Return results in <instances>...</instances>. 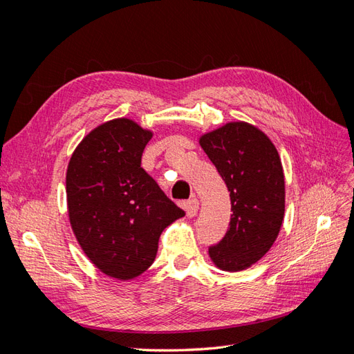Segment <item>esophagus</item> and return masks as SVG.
<instances>
[{"instance_id":"obj_1","label":"esophagus","mask_w":354,"mask_h":354,"mask_svg":"<svg viewBox=\"0 0 354 354\" xmlns=\"http://www.w3.org/2000/svg\"><path fill=\"white\" fill-rule=\"evenodd\" d=\"M185 209H186L187 217H195L198 209H199V201H198L196 198L187 201V202L185 203Z\"/></svg>"}]
</instances>
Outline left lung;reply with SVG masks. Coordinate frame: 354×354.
<instances>
[{
	"mask_svg": "<svg viewBox=\"0 0 354 354\" xmlns=\"http://www.w3.org/2000/svg\"><path fill=\"white\" fill-rule=\"evenodd\" d=\"M199 145L230 192L232 217L224 238L208 254L218 269L241 272L272 248L285 214L279 153L259 128L227 122L201 136Z\"/></svg>",
	"mask_w": 354,
	"mask_h": 354,
	"instance_id": "1",
	"label": "left lung"
}]
</instances>
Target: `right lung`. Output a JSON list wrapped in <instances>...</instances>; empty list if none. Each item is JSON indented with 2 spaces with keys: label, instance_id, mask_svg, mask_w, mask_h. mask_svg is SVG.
Masks as SVG:
<instances>
[{
  "label": "right lung",
  "instance_id": "right-lung-1",
  "mask_svg": "<svg viewBox=\"0 0 354 354\" xmlns=\"http://www.w3.org/2000/svg\"><path fill=\"white\" fill-rule=\"evenodd\" d=\"M152 136L128 118H116L82 138L66 171L75 238L90 261L118 281L146 272L160 233L185 216L140 165Z\"/></svg>",
  "mask_w": 354,
  "mask_h": 354
}]
</instances>
